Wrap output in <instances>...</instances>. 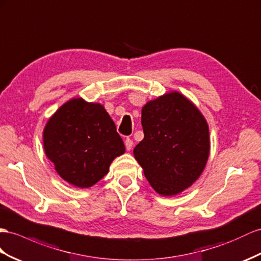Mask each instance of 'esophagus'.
Instances as JSON below:
<instances>
[{
	"mask_svg": "<svg viewBox=\"0 0 261 261\" xmlns=\"http://www.w3.org/2000/svg\"><path fill=\"white\" fill-rule=\"evenodd\" d=\"M124 145H125V149L128 150V151H130L131 149H132V146H133V141L131 139H126L125 141H124Z\"/></svg>",
	"mask_w": 261,
	"mask_h": 261,
	"instance_id": "1",
	"label": "esophagus"
}]
</instances>
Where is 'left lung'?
Instances as JSON below:
<instances>
[{
    "label": "left lung",
    "mask_w": 261,
    "mask_h": 261,
    "mask_svg": "<svg viewBox=\"0 0 261 261\" xmlns=\"http://www.w3.org/2000/svg\"><path fill=\"white\" fill-rule=\"evenodd\" d=\"M144 138L133 154L155 192L173 196L202 174L210 155L204 116L182 93L172 91L142 108Z\"/></svg>",
    "instance_id": "8db88e82"
}]
</instances>
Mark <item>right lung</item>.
Wrapping results in <instances>:
<instances>
[{
    "label": "right lung",
    "mask_w": 261,
    "mask_h": 261,
    "mask_svg": "<svg viewBox=\"0 0 261 261\" xmlns=\"http://www.w3.org/2000/svg\"><path fill=\"white\" fill-rule=\"evenodd\" d=\"M44 150L62 178L80 189L90 188L124 153L116 124L100 103L73 98L45 125Z\"/></svg>",
    "instance_id": "1"
}]
</instances>
